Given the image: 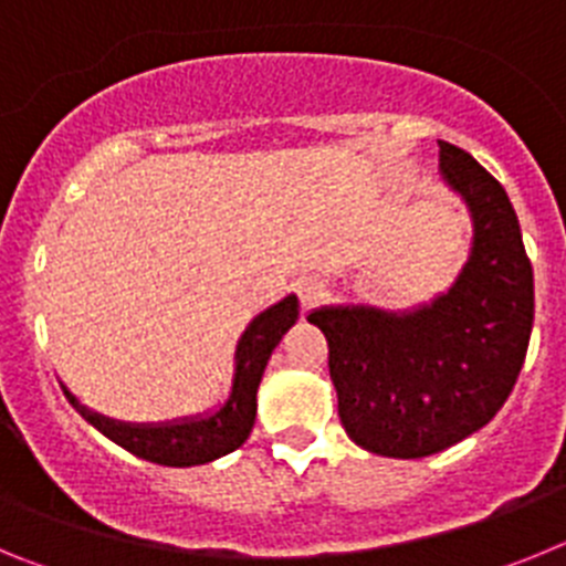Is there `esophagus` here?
<instances>
[{
    "mask_svg": "<svg viewBox=\"0 0 566 566\" xmlns=\"http://www.w3.org/2000/svg\"><path fill=\"white\" fill-rule=\"evenodd\" d=\"M297 294H300V306H303V312H312V308H317L319 303H323L326 289H323V283H317V280H303V283L297 286Z\"/></svg>",
    "mask_w": 566,
    "mask_h": 566,
    "instance_id": "34e87169",
    "label": "esophagus"
}]
</instances>
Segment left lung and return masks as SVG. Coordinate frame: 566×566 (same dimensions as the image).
Instances as JSON below:
<instances>
[{
	"label": "left lung",
	"instance_id": "1",
	"mask_svg": "<svg viewBox=\"0 0 566 566\" xmlns=\"http://www.w3.org/2000/svg\"><path fill=\"white\" fill-rule=\"evenodd\" d=\"M439 167L473 218L457 283L417 312L308 314L328 339L339 422L377 457H431L484 428L513 391L533 332V266L507 192L448 142H439Z\"/></svg>",
	"mask_w": 566,
	"mask_h": 566
}]
</instances>
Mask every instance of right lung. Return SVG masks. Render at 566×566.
Listing matches in <instances>:
<instances>
[{
  "instance_id": "right-lung-1",
  "label": "right lung",
  "mask_w": 566,
  "mask_h": 566,
  "mask_svg": "<svg viewBox=\"0 0 566 566\" xmlns=\"http://www.w3.org/2000/svg\"><path fill=\"white\" fill-rule=\"evenodd\" d=\"M297 297L289 294L286 300L274 303L272 308H266L249 323V328L238 343V352H234L232 394L209 417L164 424H129L87 411L70 391H64V397L93 428H98L115 444H122L124 451H129L133 457L147 459V462L155 464H167V468L207 464L212 459L232 453L234 448H240L249 439L254 413H258V385L263 379V371H266L274 345L297 323Z\"/></svg>"
}]
</instances>
